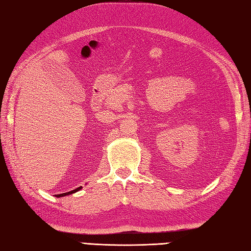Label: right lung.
Wrapping results in <instances>:
<instances>
[{"mask_svg": "<svg viewBox=\"0 0 251 251\" xmlns=\"http://www.w3.org/2000/svg\"><path fill=\"white\" fill-rule=\"evenodd\" d=\"M81 189H82V187H78V188H76V189H74V190H72V191H69V192H65V193H61V195H55V196L58 197V198L64 197V196H69V195H72V193L76 192V191H78V190H81Z\"/></svg>", "mask_w": 251, "mask_h": 251, "instance_id": "1", "label": "right lung"}]
</instances>
